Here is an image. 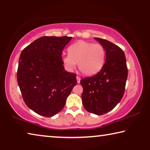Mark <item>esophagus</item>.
Masks as SVG:
<instances>
[{"instance_id": "1", "label": "esophagus", "mask_w": 150, "mask_h": 150, "mask_svg": "<svg viewBox=\"0 0 150 150\" xmlns=\"http://www.w3.org/2000/svg\"><path fill=\"white\" fill-rule=\"evenodd\" d=\"M77 83H80L81 77H79V76H77Z\"/></svg>"}]
</instances>
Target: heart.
I'll return each instance as SVG.
<instances>
[{"label": "heart", "mask_w": 150, "mask_h": 150, "mask_svg": "<svg viewBox=\"0 0 150 150\" xmlns=\"http://www.w3.org/2000/svg\"><path fill=\"white\" fill-rule=\"evenodd\" d=\"M69 54L62 58L66 69L72 71L77 67L83 75L91 76L100 71L106 58L105 47L100 44L78 41L68 47Z\"/></svg>", "instance_id": "heart-1"}]
</instances>
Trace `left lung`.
<instances>
[{"label": "left lung", "mask_w": 150, "mask_h": 150, "mask_svg": "<svg viewBox=\"0 0 150 150\" xmlns=\"http://www.w3.org/2000/svg\"><path fill=\"white\" fill-rule=\"evenodd\" d=\"M106 51V60L97 74L83 78V105L85 109L96 115L112 110L121 100L125 91L128 68L124 52L108 40L95 38Z\"/></svg>", "instance_id": "1"}]
</instances>
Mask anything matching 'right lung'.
<instances>
[{
  "instance_id": "1",
  "label": "right lung",
  "mask_w": 150,
  "mask_h": 150,
  "mask_svg": "<svg viewBox=\"0 0 150 150\" xmlns=\"http://www.w3.org/2000/svg\"><path fill=\"white\" fill-rule=\"evenodd\" d=\"M72 37L42 36L22 51L18 84L24 103L35 113L52 117L64 107L77 85L75 73L66 71L62 51Z\"/></svg>"
}]
</instances>
